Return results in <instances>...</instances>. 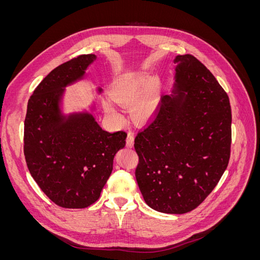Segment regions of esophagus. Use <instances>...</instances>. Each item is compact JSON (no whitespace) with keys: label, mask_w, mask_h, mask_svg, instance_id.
Returning a JSON list of instances; mask_svg holds the SVG:
<instances>
[{"label":"esophagus","mask_w":260,"mask_h":260,"mask_svg":"<svg viewBox=\"0 0 260 260\" xmlns=\"http://www.w3.org/2000/svg\"><path fill=\"white\" fill-rule=\"evenodd\" d=\"M133 144H135V136H133V133L129 132L127 137V146L132 147Z\"/></svg>","instance_id":"1"}]
</instances>
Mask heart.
I'll return each instance as SVG.
<instances>
[{
  "mask_svg": "<svg viewBox=\"0 0 260 260\" xmlns=\"http://www.w3.org/2000/svg\"><path fill=\"white\" fill-rule=\"evenodd\" d=\"M155 82L151 77L139 74L124 77L118 81L111 91L114 100L123 104H132V114L138 120H147L152 118L158 106L156 92H153ZM106 114L113 119L120 121L121 114L109 100L104 102Z\"/></svg>",
  "mask_w": 260,
  "mask_h": 260,
  "instance_id": "heart-1",
  "label": "heart"
}]
</instances>
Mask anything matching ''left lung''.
<instances>
[{
  "label": "left lung",
  "mask_w": 260,
  "mask_h": 260,
  "mask_svg": "<svg viewBox=\"0 0 260 260\" xmlns=\"http://www.w3.org/2000/svg\"><path fill=\"white\" fill-rule=\"evenodd\" d=\"M175 64L171 94L135 140L139 188L164 214L198 207L223 175L231 147V107L221 85L190 54L178 55Z\"/></svg>",
  "instance_id": "8db88e82"
}]
</instances>
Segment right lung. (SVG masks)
I'll list each match as a JSON object with an SVG mask.
<instances>
[{"instance_id": "add662e5", "label": "right lung", "mask_w": 260, "mask_h": 260, "mask_svg": "<svg viewBox=\"0 0 260 260\" xmlns=\"http://www.w3.org/2000/svg\"><path fill=\"white\" fill-rule=\"evenodd\" d=\"M96 55H80L59 65L28 101L23 153L31 177L48 198L64 208H85L100 198L113 171L114 157L127 133L107 132L90 111L65 114L66 88L83 80ZM98 93L102 88L98 86Z\"/></svg>"}]
</instances>
